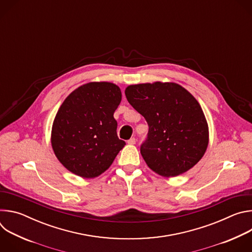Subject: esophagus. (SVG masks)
<instances>
[{
	"label": "esophagus",
	"mask_w": 252,
	"mask_h": 252,
	"mask_svg": "<svg viewBox=\"0 0 252 252\" xmlns=\"http://www.w3.org/2000/svg\"><path fill=\"white\" fill-rule=\"evenodd\" d=\"M135 138L134 137H131L130 139H128L127 140V143H128V145H134V143H135Z\"/></svg>",
	"instance_id": "esophagus-1"
}]
</instances>
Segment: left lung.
Wrapping results in <instances>:
<instances>
[{
  "label": "left lung",
  "mask_w": 252,
  "mask_h": 252,
  "mask_svg": "<svg viewBox=\"0 0 252 252\" xmlns=\"http://www.w3.org/2000/svg\"><path fill=\"white\" fill-rule=\"evenodd\" d=\"M125 94L149 125L140 154L153 171L174 177L202 158L209 142L208 125L199 102L188 90L176 83L155 82L130 85Z\"/></svg>",
  "instance_id": "8db88e82"
}]
</instances>
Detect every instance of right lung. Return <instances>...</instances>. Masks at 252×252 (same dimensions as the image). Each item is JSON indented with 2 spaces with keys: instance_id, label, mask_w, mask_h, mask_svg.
<instances>
[{
  "instance_id": "obj_1",
  "label": "right lung",
  "mask_w": 252,
  "mask_h": 252,
  "mask_svg": "<svg viewBox=\"0 0 252 252\" xmlns=\"http://www.w3.org/2000/svg\"><path fill=\"white\" fill-rule=\"evenodd\" d=\"M121 100L120 87L110 82L85 84L65 97L53 123L51 143L68 171L94 178L112 165L126 146L114 118Z\"/></svg>"
}]
</instances>
